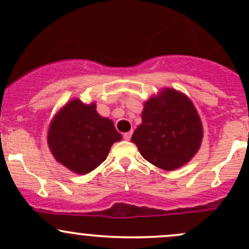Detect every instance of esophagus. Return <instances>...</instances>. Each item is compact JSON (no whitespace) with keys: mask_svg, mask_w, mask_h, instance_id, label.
<instances>
[{"mask_svg":"<svg viewBox=\"0 0 249 249\" xmlns=\"http://www.w3.org/2000/svg\"><path fill=\"white\" fill-rule=\"evenodd\" d=\"M131 136H132V131H128V132L123 134V138H124V141H130Z\"/></svg>","mask_w":249,"mask_h":249,"instance_id":"34e87169","label":"esophagus"}]
</instances>
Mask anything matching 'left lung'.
<instances>
[{"label":"left lung","instance_id":"obj_1","mask_svg":"<svg viewBox=\"0 0 249 249\" xmlns=\"http://www.w3.org/2000/svg\"><path fill=\"white\" fill-rule=\"evenodd\" d=\"M142 124L131 141L148 162L165 171L181 167L198 152L202 125L193 103L184 93L164 89L145 102Z\"/></svg>","mask_w":249,"mask_h":249}]
</instances>
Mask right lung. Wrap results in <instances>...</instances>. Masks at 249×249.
Returning <instances> with one entry per match:
<instances>
[{"label": "right lung", "instance_id": "1", "mask_svg": "<svg viewBox=\"0 0 249 249\" xmlns=\"http://www.w3.org/2000/svg\"><path fill=\"white\" fill-rule=\"evenodd\" d=\"M121 139L112 121L98 115L95 103L87 105L79 99L64 105L48 131V145L56 160L77 174L99 166Z\"/></svg>", "mask_w": 249, "mask_h": 249}]
</instances>
